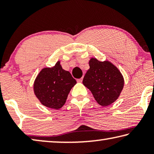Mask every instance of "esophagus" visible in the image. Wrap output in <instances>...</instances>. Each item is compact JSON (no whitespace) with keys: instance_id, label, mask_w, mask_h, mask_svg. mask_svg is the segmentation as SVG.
Masks as SVG:
<instances>
[{"instance_id":"obj_1","label":"esophagus","mask_w":154,"mask_h":154,"mask_svg":"<svg viewBox=\"0 0 154 154\" xmlns=\"http://www.w3.org/2000/svg\"><path fill=\"white\" fill-rule=\"evenodd\" d=\"M82 81H83V78H80V79H78L77 80V82L78 83H82Z\"/></svg>"}]
</instances>
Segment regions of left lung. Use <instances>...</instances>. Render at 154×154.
Returning <instances> with one entry per match:
<instances>
[{"label": "left lung", "instance_id": "obj_1", "mask_svg": "<svg viewBox=\"0 0 154 154\" xmlns=\"http://www.w3.org/2000/svg\"><path fill=\"white\" fill-rule=\"evenodd\" d=\"M90 69L85 73L83 84L89 89L99 105L106 106L119 97L124 87V78L119 70L108 61L92 58Z\"/></svg>", "mask_w": 154, "mask_h": 154}]
</instances>
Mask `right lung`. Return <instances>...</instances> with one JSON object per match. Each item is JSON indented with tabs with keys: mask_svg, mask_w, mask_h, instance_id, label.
Wrapping results in <instances>:
<instances>
[{
	"mask_svg": "<svg viewBox=\"0 0 154 154\" xmlns=\"http://www.w3.org/2000/svg\"><path fill=\"white\" fill-rule=\"evenodd\" d=\"M58 62L52 68H45L36 77L34 91L41 103L47 107L59 109L77 82L69 71L62 69Z\"/></svg>",
	"mask_w": 154,
	"mask_h": 154,
	"instance_id": "right-lung-1",
	"label": "right lung"
}]
</instances>
